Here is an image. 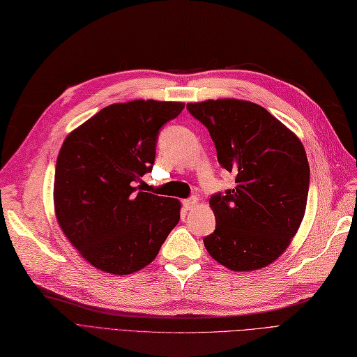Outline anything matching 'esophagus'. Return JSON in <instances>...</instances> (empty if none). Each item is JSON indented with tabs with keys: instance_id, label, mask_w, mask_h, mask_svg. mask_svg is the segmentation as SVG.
<instances>
[{
	"instance_id": "1",
	"label": "esophagus",
	"mask_w": 357,
	"mask_h": 357,
	"mask_svg": "<svg viewBox=\"0 0 357 357\" xmlns=\"http://www.w3.org/2000/svg\"><path fill=\"white\" fill-rule=\"evenodd\" d=\"M199 204V199L197 197H191L188 200H183V208H185L187 211H192L195 209V206Z\"/></svg>"
}]
</instances>
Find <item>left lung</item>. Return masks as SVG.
<instances>
[{
	"label": "left lung",
	"mask_w": 357,
	"mask_h": 357,
	"mask_svg": "<svg viewBox=\"0 0 357 357\" xmlns=\"http://www.w3.org/2000/svg\"><path fill=\"white\" fill-rule=\"evenodd\" d=\"M208 128L218 162L236 187L211 197L215 231L204 248L221 266L254 271L291 245L305 213L310 166L303 142L258 103L208 99L187 103Z\"/></svg>",
	"instance_id": "left-lung-1"
}]
</instances>
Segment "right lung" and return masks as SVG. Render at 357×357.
Instances as JSON below:
<instances>
[{"instance_id": "obj_1", "label": "right lung", "mask_w": 357, "mask_h": 357, "mask_svg": "<svg viewBox=\"0 0 357 357\" xmlns=\"http://www.w3.org/2000/svg\"><path fill=\"white\" fill-rule=\"evenodd\" d=\"M183 107L154 99L112 103L65 137L54 172V215L98 270H142L179 222L178 199L136 191L133 183L151 172L158 130Z\"/></svg>"}]
</instances>
